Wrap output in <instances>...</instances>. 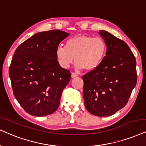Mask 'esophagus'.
Returning a JSON list of instances; mask_svg holds the SVG:
<instances>
[{"label":"esophagus","mask_w":146,"mask_h":146,"mask_svg":"<svg viewBox=\"0 0 146 146\" xmlns=\"http://www.w3.org/2000/svg\"><path fill=\"white\" fill-rule=\"evenodd\" d=\"M78 75L76 73H74V72H72V74H71V77H72V78H76V76H78Z\"/></svg>","instance_id":"esophagus-1"}]
</instances>
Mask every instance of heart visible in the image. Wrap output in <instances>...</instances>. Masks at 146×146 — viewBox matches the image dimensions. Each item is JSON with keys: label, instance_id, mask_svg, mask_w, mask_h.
Masks as SVG:
<instances>
[{"label": "heart", "instance_id": "obj_1", "mask_svg": "<svg viewBox=\"0 0 146 146\" xmlns=\"http://www.w3.org/2000/svg\"><path fill=\"white\" fill-rule=\"evenodd\" d=\"M107 50V44L102 38L77 35L66 41V47L57 48L56 56L62 68H68L75 59L76 70L91 71L102 64Z\"/></svg>", "mask_w": 146, "mask_h": 146}]
</instances>
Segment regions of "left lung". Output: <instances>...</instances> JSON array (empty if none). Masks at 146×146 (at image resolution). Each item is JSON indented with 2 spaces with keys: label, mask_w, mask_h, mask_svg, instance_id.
<instances>
[{
  "label": "left lung",
  "mask_w": 146,
  "mask_h": 146,
  "mask_svg": "<svg viewBox=\"0 0 146 146\" xmlns=\"http://www.w3.org/2000/svg\"><path fill=\"white\" fill-rule=\"evenodd\" d=\"M99 34L108 50L96 69L82 76L84 106L97 116H108L125 107L137 83L136 60L127 43L105 30Z\"/></svg>",
  "instance_id": "left-lung-1"
}]
</instances>
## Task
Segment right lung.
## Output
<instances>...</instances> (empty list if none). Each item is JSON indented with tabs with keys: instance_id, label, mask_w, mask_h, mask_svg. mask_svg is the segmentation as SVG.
I'll return each mask as SVG.
<instances>
[{
	"instance_id": "1",
	"label": "right lung",
	"mask_w": 146,
	"mask_h": 146,
	"mask_svg": "<svg viewBox=\"0 0 146 146\" xmlns=\"http://www.w3.org/2000/svg\"><path fill=\"white\" fill-rule=\"evenodd\" d=\"M68 36L59 30L38 32L15 50L9 70L13 91L30 115L46 116L58 108L71 74L59 66L56 51Z\"/></svg>"
}]
</instances>
